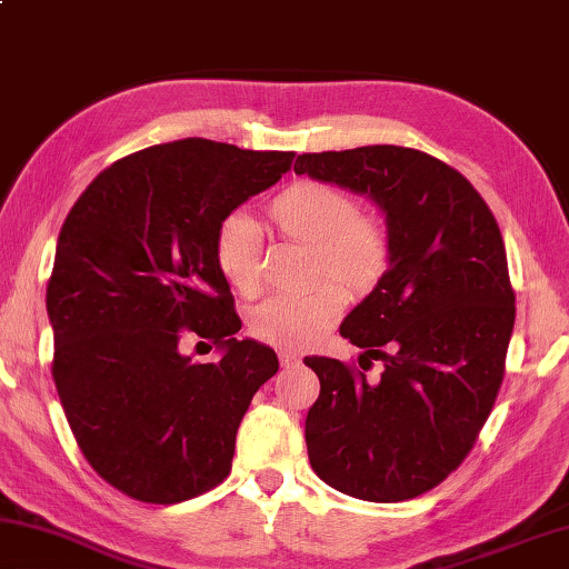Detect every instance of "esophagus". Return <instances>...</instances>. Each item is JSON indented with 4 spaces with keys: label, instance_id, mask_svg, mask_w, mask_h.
Here are the masks:
<instances>
[{
    "label": "esophagus",
    "instance_id": "34e87169",
    "mask_svg": "<svg viewBox=\"0 0 569 569\" xmlns=\"http://www.w3.org/2000/svg\"><path fill=\"white\" fill-rule=\"evenodd\" d=\"M297 360H300V357H297L295 352H279V362H282V367H290Z\"/></svg>",
    "mask_w": 569,
    "mask_h": 569
}]
</instances>
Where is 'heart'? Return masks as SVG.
<instances>
[{
	"instance_id": "1",
	"label": "heart",
	"mask_w": 569,
	"mask_h": 569,
	"mask_svg": "<svg viewBox=\"0 0 569 569\" xmlns=\"http://www.w3.org/2000/svg\"><path fill=\"white\" fill-rule=\"evenodd\" d=\"M267 217L282 237L312 244L315 279L332 277L350 295H370L390 269V229L382 219L360 214L357 199L332 184L295 182L269 202ZM262 247L257 222L242 212L227 214L214 229L217 269L239 295H254L262 284ZM337 284L264 300L249 312V332L267 345L305 350L345 310V292Z\"/></svg>"
}]
</instances>
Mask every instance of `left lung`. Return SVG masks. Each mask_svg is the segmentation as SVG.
<instances>
[{
  "label": "left lung",
  "instance_id": "1",
  "mask_svg": "<svg viewBox=\"0 0 569 569\" xmlns=\"http://www.w3.org/2000/svg\"><path fill=\"white\" fill-rule=\"evenodd\" d=\"M297 174L380 207L392 262L340 335L382 360L380 380L330 357L305 440L320 480L357 500L402 502L440 485L492 412L515 327L505 242L467 179L425 152L372 144L300 154Z\"/></svg>",
  "mask_w": 569,
  "mask_h": 569
}]
</instances>
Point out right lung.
Returning a JSON list of instances; mask_svg holds the SVG:
<instances>
[{
  "instance_id": "obj_1",
  "label": "right lung",
  "mask_w": 569,
  "mask_h": 569,
  "mask_svg": "<svg viewBox=\"0 0 569 569\" xmlns=\"http://www.w3.org/2000/svg\"><path fill=\"white\" fill-rule=\"evenodd\" d=\"M295 152L189 137L107 167L57 239L47 287L52 377L79 450L134 500L174 505L229 475L237 427L279 370L219 274L214 229L290 172ZM189 329L222 358L194 366Z\"/></svg>"
}]
</instances>
